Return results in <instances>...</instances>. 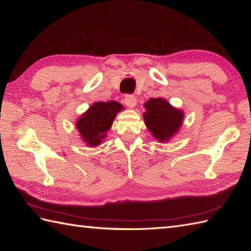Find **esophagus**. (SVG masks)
Segmentation results:
<instances>
[{
	"instance_id": "obj_1",
	"label": "esophagus",
	"mask_w": 251,
	"mask_h": 251,
	"mask_svg": "<svg viewBox=\"0 0 251 251\" xmlns=\"http://www.w3.org/2000/svg\"><path fill=\"white\" fill-rule=\"evenodd\" d=\"M124 101H125V104L127 106H129V108H134V106L137 104V98L134 95H130V94L125 95Z\"/></svg>"
}]
</instances>
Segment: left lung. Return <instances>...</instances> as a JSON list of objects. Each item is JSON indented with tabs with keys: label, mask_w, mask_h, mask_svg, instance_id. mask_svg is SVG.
<instances>
[{
	"label": "left lung",
	"mask_w": 251,
	"mask_h": 251,
	"mask_svg": "<svg viewBox=\"0 0 251 251\" xmlns=\"http://www.w3.org/2000/svg\"><path fill=\"white\" fill-rule=\"evenodd\" d=\"M145 106L147 112L143 117L146 125L158 141H167L180 128L183 113L173 108L165 99L151 98Z\"/></svg>",
	"instance_id": "obj_1"
}]
</instances>
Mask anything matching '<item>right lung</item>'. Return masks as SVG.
I'll return each mask as SVG.
<instances>
[{"label": "right lung", "mask_w": 251, "mask_h": 251, "mask_svg": "<svg viewBox=\"0 0 251 251\" xmlns=\"http://www.w3.org/2000/svg\"><path fill=\"white\" fill-rule=\"evenodd\" d=\"M122 104L116 101L95 102L76 123V128L85 142L90 147H97L110 129L114 117L122 110Z\"/></svg>", "instance_id": "add662e5"}]
</instances>
